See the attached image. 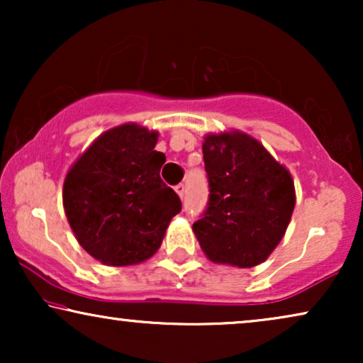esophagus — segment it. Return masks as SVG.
Returning <instances> with one entry per match:
<instances>
[{
  "instance_id": "1",
  "label": "esophagus",
  "mask_w": 363,
  "mask_h": 363,
  "mask_svg": "<svg viewBox=\"0 0 363 363\" xmlns=\"http://www.w3.org/2000/svg\"><path fill=\"white\" fill-rule=\"evenodd\" d=\"M175 191L178 193V196H180L182 200H183V196H185V185H183V183H180V185H177L175 186Z\"/></svg>"
}]
</instances>
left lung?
<instances>
[{"label": "left lung", "instance_id": "left-lung-1", "mask_svg": "<svg viewBox=\"0 0 363 363\" xmlns=\"http://www.w3.org/2000/svg\"><path fill=\"white\" fill-rule=\"evenodd\" d=\"M203 160L210 203L193 225L203 252L216 264H261L284 238L294 211L289 170L241 130L206 133Z\"/></svg>", "mask_w": 363, "mask_h": 363}]
</instances>
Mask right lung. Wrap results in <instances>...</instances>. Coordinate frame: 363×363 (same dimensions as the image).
Returning a JSON list of instances; mask_svg holds the SVG:
<instances>
[{
    "instance_id": "obj_1",
    "label": "right lung",
    "mask_w": 363,
    "mask_h": 363,
    "mask_svg": "<svg viewBox=\"0 0 363 363\" xmlns=\"http://www.w3.org/2000/svg\"><path fill=\"white\" fill-rule=\"evenodd\" d=\"M157 130L128 122L101 133L69 168L62 205L79 245L106 266H133L160 247L182 201L160 178Z\"/></svg>"
}]
</instances>
